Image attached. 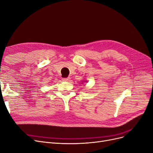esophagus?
Returning a JSON list of instances; mask_svg holds the SVG:
<instances>
[{"label":"esophagus","mask_w":153,"mask_h":153,"mask_svg":"<svg viewBox=\"0 0 153 153\" xmlns=\"http://www.w3.org/2000/svg\"><path fill=\"white\" fill-rule=\"evenodd\" d=\"M70 80V77H64L62 78V81H69Z\"/></svg>","instance_id":"obj_1"}]
</instances>
